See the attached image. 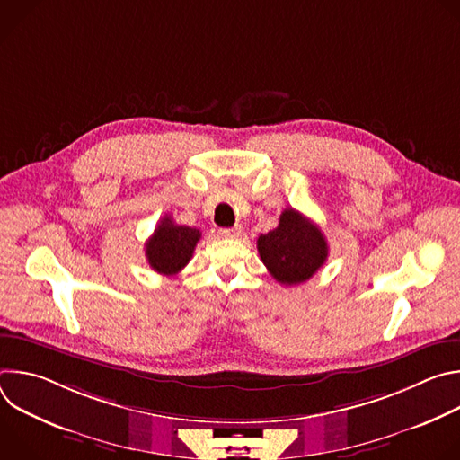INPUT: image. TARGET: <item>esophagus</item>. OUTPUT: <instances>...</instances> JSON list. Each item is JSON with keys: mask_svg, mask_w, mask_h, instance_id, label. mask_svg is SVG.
Wrapping results in <instances>:
<instances>
[{"mask_svg": "<svg viewBox=\"0 0 460 460\" xmlns=\"http://www.w3.org/2000/svg\"><path fill=\"white\" fill-rule=\"evenodd\" d=\"M224 238H240L243 234V227L242 226H234V227H224L218 231Z\"/></svg>", "mask_w": 460, "mask_h": 460, "instance_id": "1", "label": "esophagus"}]
</instances>
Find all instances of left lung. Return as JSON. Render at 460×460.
Returning a JSON list of instances; mask_svg holds the SVG:
<instances>
[{
  "mask_svg": "<svg viewBox=\"0 0 460 460\" xmlns=\"http://www.w3.org/2000/svg\"><path fill=\"white\" fill-rule=\"evenodd\" d=\"M256 247L271 277L284 286L309 280L327 260L325 236L293 208L280 215L277 229L258 236Z\"/></svg>",
  "mask_w": 460,
  "mask_h": 460,
  "instance_id": "1",
  "label": "left lung"
}]
</instances>
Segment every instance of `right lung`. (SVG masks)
<instances>
[{
    "mask_svg": "<svg viewBox=\"0 0 460 460\" xmlns=\"http://www.w3.org/2000/svg\"><path fill=\"white\" fill-rule=\"evenodd\" d=\"M202 233L189 226H176L171 217L162 218L153 236L146 243L149 266L165 277L180 273L192 258Z\"/></svg>",
    "mask_w": 460,
    "mask_h": 460,
    "instance_id": "add662e5",
    "label": "right lung"
}]
</instances>
